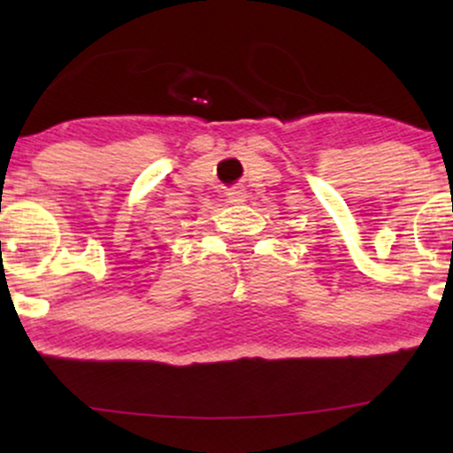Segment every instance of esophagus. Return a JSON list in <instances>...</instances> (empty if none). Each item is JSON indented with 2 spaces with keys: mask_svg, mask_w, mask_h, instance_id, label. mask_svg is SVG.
Listing matches in <instances>:
<instances>
[{
  "mask_svg": "<svg viewBox=\"0 0 453 453\" xmlns=\"http://www.w3.org/2000/svg\"><path fill=\"white\" fill-rule=\"evenodd\" d=\"M226 196L232 204H242V202L247 200V191H244L242 187H230V189L226 191Z\"/></svg>",
  "mask_w": 453,
  "mask_h": 453,
  "instance_id": "esophagus-1",
  "label": "esophagus"
}]
</instances>
